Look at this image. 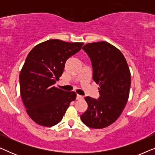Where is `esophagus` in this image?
Here are the masks:
<instances>
[{"instance_id":"34e87169","label":"esophagus","mask_w":155,"mask_h":155,"mask_svg":"<svg viewBox=\"0 0 155 155\" xmlns=\"http://www.w3.org/2000/svg\"><path fill=\"white\" fill-rule=\"evenodd\" d=\"M84 99L83 96H81V95L80 94H77V99Z\"/></svg>"}]
</instances>
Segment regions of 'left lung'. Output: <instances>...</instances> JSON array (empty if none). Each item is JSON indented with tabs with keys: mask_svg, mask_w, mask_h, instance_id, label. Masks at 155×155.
<instances>
[{
	"mask_svg": "<svg viewBox=\"0 0 155 155\" xmlns=\"http://www.w3.org/2000/svg\"><path fill=\"white\" fill-rule=\"evenodd\" d=\"M82 49L92 61V78L99 84L100 97L84 98L88 108L80 118L90 128H104L115 122L126 107L130 93V69L120 51L108 42L89 43Z\"/></svg>",
	"mask_w": 155,
	"mask_h": 155,
	"instance_id": "left-lung-1",
	"label": "left lung"
}]
</instances>
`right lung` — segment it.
I'll return each instance as SVG.
<instances>
[{
  "label": "right lung",
  "mask_w": 155,
  "mask_h": 155,
  "mask_svg": "<svg viewBox=\"0 0 155 155\" xmlns=\"http://www.w3.org/2000/svg\"><path fill=\"white\" fill-rule=\"evenodd\" d=\"M83 44L50 39L37 44L27 55L20 74V94L27 114L36 124L46 127L58 124L75 100V92H65L54 84L66 61Z\"/></svg>",
  "instance_id": "1"
}]
</instances>
